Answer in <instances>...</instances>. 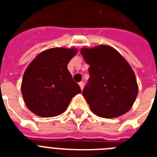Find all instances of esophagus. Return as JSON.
Masks as SVG:
<instances>
[{"instance_id": "obj_1", "label": "esophagus", "mask_w": 157, "mask_h": 157, "mask_svg": "<svg viewBox=\"0 0 157 157\" xmlns=\"http://www.w3.org/2000/svg\"><path fill=\"white\" fill-rule=\"evenodd\" d=\"M79 86H80V87H81V90H83L84 88V82L83 81H81V82H79Z\"/></svg>"}]
</instances>
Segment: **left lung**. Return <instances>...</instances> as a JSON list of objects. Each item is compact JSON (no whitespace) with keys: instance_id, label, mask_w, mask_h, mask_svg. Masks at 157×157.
Wrapping results in <instances>:
<instances>
[{"instance_id":"8db88e82","label":"left lung","mask_w":157,"mask_h":157,"mask_svg":"<svg viewBox=\"0 0 157 157\" xmlns=\"http://www.w3.org/2000/svg\"><path fill=\"white\" fill-rule=\"evenodd\" d=\"M81 53L90 65L82 94L91 111L104 118L126 113L138 95L136 77L128 62L108 45L83 48Z\"/></svg>"}]
</instances>
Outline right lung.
<instances>
[{
	"instance_id": "add662e5",
	"label": "right lung",
	"mask_w": 157,
	"mask_h": 157,
	"mask_svg": "<svg viewBox=\"0 0 157 157\" xmlns=\"http://www.w3.org/2000/svg\"><path fill=\"white\" fill-rule=\"evenodd\" d=\"M76 49L52 48L39 54L23 74L21 90L26 106L34 114L53 117L66 111L71 98L81 93L67 70Z\"/></svg>"
}]
</instances>
